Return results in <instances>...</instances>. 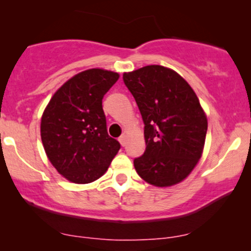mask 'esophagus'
<instances>
[{
	"instance_id": "esophagus-1",
	"label": "esophagus",
	"mask_w": 251,
	"mask_h": 251,
	"mask_svg": "<svg viewBox=\"0 0 251 251\" xmlns=\"http://www.w3.org/2000/svg\"><path fill=\"white\" fill-rule=\"evenodd\" d=\"M126 140H127V135H126V134H123L122 137L119 138V143L122 144V146L126 145Z\"/></svg>"
}]
</instances>
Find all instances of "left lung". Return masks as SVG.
<instances>
[{"label": "left lung", "instance_id": "obj_1", "mask_svg": "<svg viewBox=\"0 0 251 251\" xmlns=\"http://www.w3.org/2000/svg\"><path fill=\"white\" fill-rule=\"evenodd\" d=\"M143 122L146 149L134 159L140 178L158 188L185 179L200 162L208 119L191 86L171 68L150 65L124 73Z\"/></svg>", "mask_w": 251, "mask_h": 251}]
</instances>
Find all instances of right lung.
Wrapping results in <instances>:
<instances>
[{
    "label": "right lung",
    "mask_w": 251,
    "mask_h": 251,
    "mask_svg": "<svg viewBox=\"0 0 251 251\" xmlns=\"http://www.w3.org/2000/svg\"><path fill=\"white\" fill-rule=\"evenodd\" d=\"M118 79L116 72L101 68L80 72L57 89L43 111V149L72 183L97 180L119 151L120 144L107 133L102 109V98Z\"/></svg>",
    "instance_id": "1"
}]
</instances>
